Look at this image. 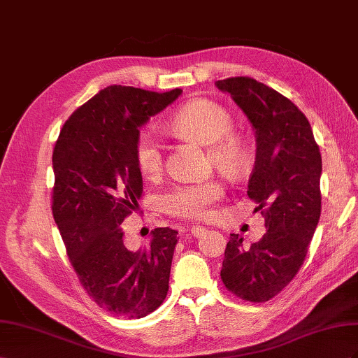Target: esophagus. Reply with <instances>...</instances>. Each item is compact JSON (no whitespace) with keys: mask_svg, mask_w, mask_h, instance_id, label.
I'll return each instance as SVG.
<instances>
[{"mask_svg":"<svg viewBox=\"0 0 358 358\" xmlns=\"http://www.w3.org/2000/svg\"><path fill=\"white\" fill-rule=\"evenodd\" d=\"M190 234L193 237H199V236H202L203 232L207 231V228H203V227H201V224H193V227H190Z\"/></svg>","mask_w":358,"mask_h":358,"instance_id":"1","label":"esophagus"}]
</instances>
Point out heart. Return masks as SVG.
<instances>
[{"mask_svg":"<svg viewBox=\"0 0 358 358\" xmlns=\"http://www.w3.org/2000/svg\"><path fill=\"white\" fill-rule=\"evenodd\" d=\"M232 115L213 100H193L181 106L169 120L176 134L210 147V156L223 169H237L246 156L243 139L231 131ZM135 165L144 178L155 181L165 169V152L155 131H144L135 147ZM224 196L219 180L185 182L169 189L162 196V208L173 217L206 219Z\"/></svg>","mask_w":358,"mask_h":358,"instance_id":"b5f03b06","label":"heart"}]
</instances>
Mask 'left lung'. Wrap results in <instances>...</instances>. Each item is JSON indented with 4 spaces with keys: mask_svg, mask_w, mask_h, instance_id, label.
Wrapping results in <instances>:
<instances>
[{
    "mask_svg": "<svg viewBox=\"0 0 358 358\" xmlns=\"http://www.w3.org/2000/svg\"><path fill=\"white\" fill-rule=\"evenodd\" d=\"M216 85L231 94L257 134L248 195L265 217V234L250 246L231 234L220 278L241 300L264 303L288 287L308 255L321 216V152L308 118L288 97L249 76Z\"/></svg>",
    "mask_w": 358,
    "mask_h": 358,
    "instance_id": "left-lung-1",
    "label": "left lung"
}]
</instances>
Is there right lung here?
I'll return each mask as SVG.
<instances>
[{
    "mask_svg": "<svg viewBox=\"0 0 358 358\" xmlns=\"http://www.w3.org/2000/svg\"><path fill=\"white\" fill-rule=\"evenodd\" d=\"M181 94L110 85L78 108L55 142L52 214L87 294L115 316L144 318L166 299L178 231L156 228L131 252L121 223L139 208V127Z\"/></svg>",
    "mask_w": 358,
    "mask_h": 358,
    "instance_id": "add662e5",
    "label": "right lung"
}]
</instances>
